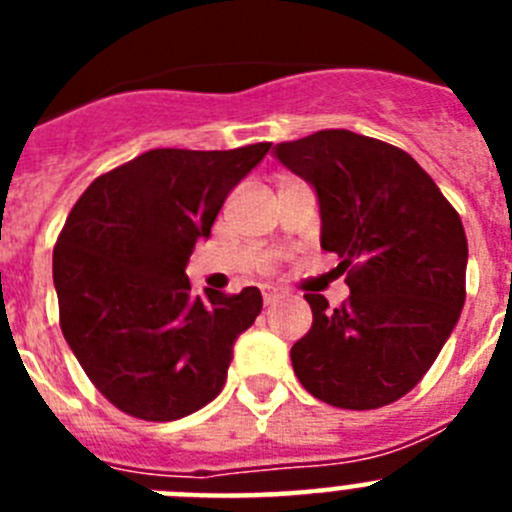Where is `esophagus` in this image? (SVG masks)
Here are the masks:
<instances>
[{"label":"esophagus","mask_w":512,"mask_h":512,"mask_svg":"<svg viewBox=\"0 0 512 512\" xmlns=\"http://www.w3.org/2000/svg\"><path fill=\"white\" fill-rule=\"evenodd\" d=\"M261 295H264V305H277L279 300H282V292H279V289H274V287H264L261 289Z\"/></svg>","instance_id":"1"}]
</instances>
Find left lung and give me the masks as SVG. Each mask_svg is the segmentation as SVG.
<instances>
[{
	"mask_svg": "<svg viewBox=\"0 0 512 512\" xmlns=\"http://www.w3.org/2000/svg\"><path fill=\"white\" fill-rule=\"evenodd\" d=\"M274 156L318 192L320 246L338 253L348 300L305 295L312 328L292 346L307 392L374 410L408 395L451 336L467 297L459 212L410 153L351 130L279 143Z\"/></svg>",
	"mask_w": 512,
	"mask_h": 512,
	"instance_id": "8db88e82",
	"label": "left lung"
}]
</instances>
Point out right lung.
<instances>
[{"instance_id": "right-lung-1", "label": "right lung", "mask_w": 512, "mask_h": 512, "mask_svg": "<svg viewBox=\"0 0 512 512\" xmlns=\"http://www.w3.org/2000/svg\"><path fill=\"white\" fill-rule=\"evenodd\" d=\"M269 148H153L97 176L66 217L53 248L63 338L122 413L166 423L223 390L235 338L264 300L256 287L194 295L184 269Z\"/></svg>"}]
</instances>
